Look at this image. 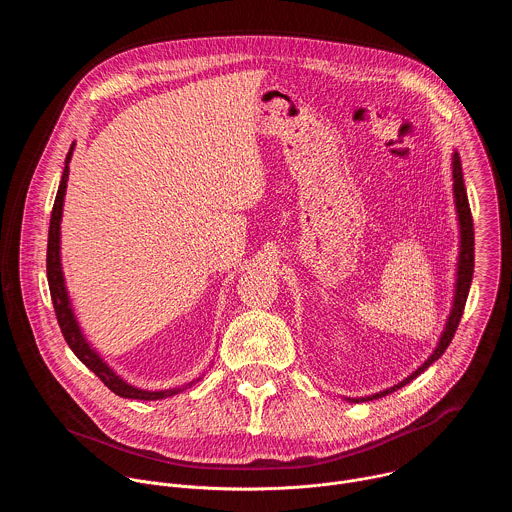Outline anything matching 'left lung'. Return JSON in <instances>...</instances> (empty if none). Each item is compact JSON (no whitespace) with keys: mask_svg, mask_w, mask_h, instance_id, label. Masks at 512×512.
Listing matches in <instances>:
<instances>
[{"mask_svg":"<svg viewBox=\"0 0 512 512\" xmlns=\"http://www.w3.org/2000/svg\"><path fill=\"white\" fill-rule=\"evenodd\" d=\"M452 176H454V198H456V208H458V221H460V257H458V279H456V296H454V306H452V312H450V318H448V324H446V330L440 338V342H437L433 354L421 364V367L409 375L405 381H401L399 385L387 389V391H381V393H375L371 397H362V399H350V403H358V401H373V399H379V397H385L401 387H405L407 383H411L417 375H421L429 364H433L437 358H440L446 348L450 346L456 330H458V324L462 320V314H464V306H466V300H468V291H470V283H472V273H474V223H472V212H470V204H468V194H466V186H464V176H462V162H460V154L456 152L454 158H452Z\"/></svg>","mask_w":512,"mask_h":512,"instance_id":"obj_1","label":"left lung"}]
</instances>
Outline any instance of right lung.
Listing matches in <instances>:
<instances>
[{"mask_svg": "<svg viewBox=\"0 0 512 512\" xmlns=\"http://www.w3.org/2000/svg\"><path fill=\"white\" fill-rule=\"evenodd\" d=\"M72 148L66 154L64 160V172H62V180L54 198V206H52V216H50V229H48V251H46V273H48V287H50V296H52V304H54V312H56V320L58 326L62 330V336L66 340V344L70 346V350L77 354V358L89 367L115 395L123 397V399H139V401H158V399H166L172 397L176 393H180L182 389H166V391H143L137 387L127 385L123 379H119L107 364L103 362V358L89 346V342L85 340L75 314H72L70 302H68V294L64 287V277H62V267H60V218H62V202H64V192H66V180H68V162L72 156ZM192 385V383H190Z\"/></svg>", "mask_w": 512, "mask_h": 512, "instance_id": "obj_1", "label": "right lung"}]
</instances>
